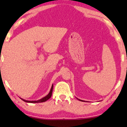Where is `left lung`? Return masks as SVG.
Listing matches in <instances>:
<instances>
[{
    "label": "left lung",
    "instance_id": "1",
    "mask_svg": "<svg viewBox=\"0 0 127 127\" xmlns=\"http://www.w3.org/2000/svg\"><path fill=\"white\" fill-rule=\"evenodd\" d=\"M80 100V101H83V100Z\"/></svg>",
    "mask_w": 127,
    "mask_h": 127
}]
</instances>
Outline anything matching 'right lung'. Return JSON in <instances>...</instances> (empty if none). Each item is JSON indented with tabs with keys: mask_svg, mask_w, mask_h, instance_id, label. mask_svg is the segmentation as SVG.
Returning <instances> with one entry per match:
<instances>
[{
	"mask_svg": "<svg viewBox=\"0 0 127 127\" xmlns=\"http://www.w3.org/2000/svg\"><path fill=\"white\" fill-rule=\"evenodd\" d=\"M52 90H53V85H52V87H51V89L50 90V92H49V93L47 95L45 96V97H43V98H42L40 99V100H37V101H27V100H23V99L21 98L22 100H23L25 102H27V103H42V102H45L46 101V100H48V99H49L51 98V97L52 95Z\"/></svg>",
	"mask_w": 127,
	"mask_h": 127,
	"instance_id": "add662e5",
	"label": "right lung"
}]
</instances>
